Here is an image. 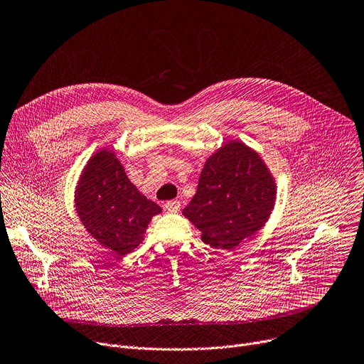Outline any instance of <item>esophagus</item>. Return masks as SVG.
Segmentation results:
<instances>
[{
  "mask_svg": "<svg viewBox=\"0 0 364 364\" xmlns=\"http://www.w3.org/2000/svg\"><path fill=\"white\" fill-rule=\"evenodd\" d=\"M164 206H165V209H166L168 212H178L181 203H180L178 200H169V202H166Z\"/></svg>",
  "mask_w": 364,
  "mask_h": 364,
  "instance_id": "obj_1",
  "label": "esophagus"
}]
</instances>
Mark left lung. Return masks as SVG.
<instances>
[{
	"mask_svg": "<svg viewBox=\"0 0 364 364\" xmlns=\"http://www.w3.org/2000/svg\"><path fill=\"white\" fill-rule=\"evenodd\" d=\"M275 200L277 183L262 156L245 141L230 140L206 159L183 215L206 245L231 250L264 227Z\"/></svg>",
	"mask_w": 364,
	"mask_h": 364,
	"instance_id": "obj_1",
	"label": "left lung"
}]
</instances>
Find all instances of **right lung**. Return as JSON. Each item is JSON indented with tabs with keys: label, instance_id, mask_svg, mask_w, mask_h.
I'll return each mask as SVG.
<instances>
[{
	"label": "right lung",
	"instance_id": "obj_1",
	"mask_svg": "<svg viewBox=\"0 0 364 364\" xmlns=\"http://www.w3.org/2000/svg\"><path fill=\"white\" fill-rule=\"evenodd\" d=\"M75 208L86 231L118 256L137 249L152 218L162 212L129 180L117 152L109 148L95 152L83 166L75 188Z\"/></svg>",
	"mask_w": 364,
	"mask_h": 364
}]
</instances>
